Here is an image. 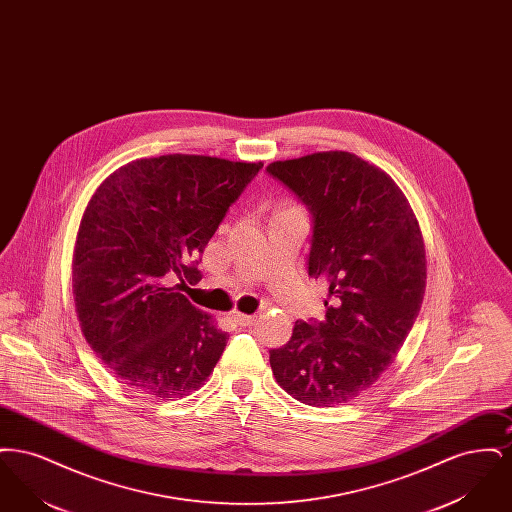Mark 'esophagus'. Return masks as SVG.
Segmentation results:
<instances>
[{
  "instance_id": "34e87169",
  "label": "esophagus",
  "mask_w": 512,
  "mask_h": 512,
  "mask_svg": "<svg viewBox=\"0 0 512 512\" xmlns=\"http://www.w3.org/2000/svg\"><path fill=\"white\" fill-rule=\"evenodd\" d=\"M234 318H236V322L242 324V326H253V324L259 320L255 315H244V313H236Z\"/></svg>"
}]
</instances>
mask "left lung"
I'll use <instances>...</instances> for the list:
<instances>
[{
	"mask_svg": "<svg viewBox=\"0 0 512 512\" xmlns=\"http://www.w3.org/2000/svg\"><path fill=\"white\" fill-rule=\"evenodd\" d=\"M267 171L309 207V276L330 284L326 320L270 349L278 386L313 407L363 395L395 361L426 290V251L409 199L349 151L274 161Z\"/></svg>",
	"mask_w": 512,
	"mask_h": 512,
	"instance_id": "1",
	"label": "left lung"
}]
</instances>
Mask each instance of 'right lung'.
Returning <instances> with one entry per match:
<instances>
[{"instance_id": "add662e5", "label": "right lung", "mask_w": 512, "mask_h": 512, "mask_svg": "<svg viewBox=\"0 0 512 512\" xmlns=\"http://www.w3.org/2000/svg\"><path fill=\"white\" fill-rule=\"evenodd\" d=\"M263 163L207 155L136 159L92 195L76 234V317L99 361L155 399L199 390L228 334L182 293L228 207ZM174 277L180 285H172Z\"/></svg>"}]
</instances>
